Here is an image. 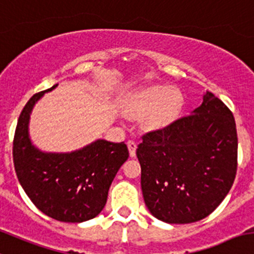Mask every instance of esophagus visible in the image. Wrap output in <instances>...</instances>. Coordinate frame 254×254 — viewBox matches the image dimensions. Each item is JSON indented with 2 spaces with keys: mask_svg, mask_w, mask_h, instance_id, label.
Masks as SVG:
<instances>
[{
  "mask_svg": "<svg viewBox=\"0 0 254 254\" xmlns=\"http://www.w3.org/2000/svg\"><path fill=\"white\" fill-rule=\"evenodd\" d=\"M127 147H129V154L131 157L136 156V142L134 140H129L127 141Z\"/></svg>",
  "mask_w": 254,
  "mask_h": 254,
  "instance_id": "34e87169",
  "label": "esophagus"
}]
</instances>
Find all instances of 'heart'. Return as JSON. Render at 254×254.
Returning a JSON list of instances; mask_svg holds the SVG:
<instances>
[{
  "mask_svg": "<svg viewBox=\"0 0 254 254\" xmlns=\"http://www.w3.org/2000/svg\"><path fill=\"white\" fill-rule=\"evenodd\" d=\"M184 97L177 88L166 85H149L135 93L125 107L124 113L129 118L146 116L150 127H160L169 124L181 109Z\"/></svg>",
  "mask_w": 254,
  "mask_h": 254,
  "instance_id": "b5f03b06",
  "label": "heart"
}]
</instances>
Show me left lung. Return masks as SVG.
I'll use <instances>...</instances> for the list:
<instances>
[{
  "instance_id": "obj_1",
  "label": "left lung",
  "mask_w": 254,
  "mask_h": 254,
  "mask_svg": "<svg viewBox=\"0 0 254 254\" xmlns=\"http://www.w3.org/2000/svg\"><path fill=\"white\" fill-rule=\"evenodd\" d=\"M237 147L232 112L208 90L191 114L145 134L136 156L150 213L176 225L207 217L232 187Z\"/></svg>"
}]
</instances>
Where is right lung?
Listing matches in <instances>:
<instances>
[{
  "label": "right lung",
  "mask_w": 254,
  "mask_h": 254,
  "mask_svg": "<svg viewBox=\"0 0 254 254\" xmlns=\"http://www.w3.org/2000/svg\"><path fill=\"white\" fill-rule=\"evenodd\" d=\"M57 85L34 94L24 105L14 132V170L24 192L44 215L62 222H84L102 212L129 151L124 142L104 139L72 152H46L34 146L28 131L31 113Z\"/></svg>",
  "instance_id": "1"
}]
</instances>
